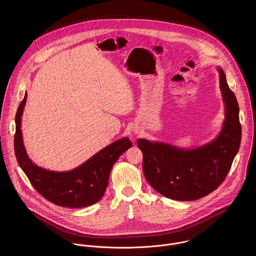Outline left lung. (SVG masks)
Here are the masks:
<instances>
[{
    "label": "left lung",
    "instance_id": "left-lung-1",
    "mask_svg": "<svg viewBox=\"0 0 256 256\" xmlns=\"http://www.w3.org/2000/svg\"><path fill=\"white\" fill-rule=\"evenodd\" d=\"M224 102V121L218 137L204 146L183 150L162 142L138 139L146 182L161 195L176 200H195L216 190L224 180L241 143L239 106L218 67Z\"/></svg>",
    "mask_w": 256,
    "mask_h": 256
}]
</instances>
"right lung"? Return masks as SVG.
<instances>
[{
  "mask_svg": "<svg viewBox=\"0 0 256 256\" xmlns=\"http://www.w3.org/2000/svg\"><path fill=\"white\" fill-rule=\"evenodd\" d=\"M26 93L15 116L14 150L19 166L37 192L50 202L63 207L80 208L98 202L108 184L110 170L122 154L132 146L128 137L119 139L100 150L84 164L68 172L46 170L28 158L21 132Z\"/></svg>",
  "mask_w": 256,
  "mask_h": 256,
  "instance_id": "right-lung-1",
  "label": "right lung"
}]
</instances>
